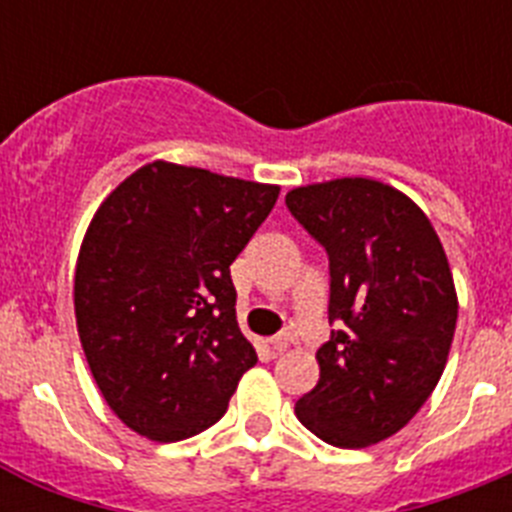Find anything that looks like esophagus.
<instances>
[{"instance_id":"obj_1","label":"esophagus","mask_w":512,"mask_h":512,"mask_svg":"<svg viewBox=\"0 0 512 512\" xmlns=\"http://www.w3.org/2000/svg\"><path fill=\"white\" fill-rule=\"evenodd\" d=\"M289 343H295V336H292V333H279V336L269 338V346L274 348V354H282Z\"/></svg>"}]
</instances>
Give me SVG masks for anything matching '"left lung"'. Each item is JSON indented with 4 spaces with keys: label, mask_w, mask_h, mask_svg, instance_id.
Wrapping results in <instances>:
<instances>
[{
    "label": "left lung",
    "mask_w": 512,
    "mask_h": 512,
    "mask_svg": "<svg viewBox=\"0 0 512 512\" xmlns=\"http://www.w3.org/2000/svg\"><path fill=\"white\" fill-rule=\"evenodd\" d=\"M330 264V330L320 379L295 405L338 449L390 438L436 390L454 341V277L425 212L390 184L346 176L287 194Z\"/></svg>",
    "instance_id": "left-lung-1"
}]
</instances>
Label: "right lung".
I'll list each match as a JSON object with an SVG mask.
<instances>
[{"label": "right lung", "instance_id": "right-lung-1", "mask_svg": "<svg viewBox=\"0 0 512 512\" xmlns=\"http://www.w3.org/2000/svg\"><path fill=\"white\" fill-rule=\"evenodd\" d=\"M277 197L274 184L153 161L94 212L76 261V328L99 392L140 436L207 431L256 364L230 264Z\"/></svg>", "mask_w": 512, "mask_h": 512}]
</instances>
